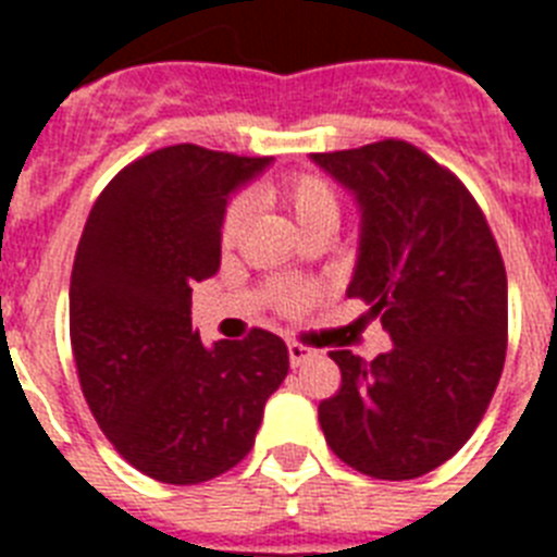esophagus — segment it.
Wrapping results in <instances>:
<instances>
[{
    "label": "esophagus",
    "mask_w": 557,
    "mask_h": 557,
    "mask_svg": "<svg viewBox=\"0 0 557 557\" xmlns=\"http://www.w3.org/2000/svg\"><path fill=\"white\" fill-rule=\"evenodd\" d=\"M287 351H289V366H293V368L304 366L307 359L314 357V348L304 346V343H295V339L287 346Z\"/></svg>",
    "instance_id": "obj_1"
}]
</instances>
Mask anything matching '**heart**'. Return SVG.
<instances>
[{
    "instance_id": "heart-1",
    "label": "heart",
    "mask_w": 557,
    "mask_h": 557,
    "mask_svg": "<svg viewBox=\"0 0 557 557\" xmlns=\"http://www.w3.org/2000/svg\"><path fill=\"white\" fill-rule=\"evenodd\" d=\"M270 198L278 200L284 209L295 218V223L301 228H309L312 223L323 218H337V198H334L332 186L318 175H293V178L282 181L270 189ZM250 209L243 198H234L223 214V225H220V243L225 250L236 248L248 225ZM284 309H301L309 301V289L304 287H282L278 295Z\"/></svg>"
}]
</instances>
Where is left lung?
Instances as JSON below:
<instances>
[{
	"instance_id": "obj_1",
	"label": "left lung",
	"mask_w": 557,
	"mask_h": 557,
	"mask_svg": "<svg viewBox=\"0 0 557 557\" xmlns=\"http://www.w3.org/2000/svg\"><path fill=\"white\" fill-rule=\"evenodd\" d=\"M312 161L357 198L362 236L348 298H362L393 339L371 362L329 351L343 382L318 421L359 474L416 480L457 455L499 385L508 351L499 245L462 181L410 141Z\"/></svg>"
}]
</instances>
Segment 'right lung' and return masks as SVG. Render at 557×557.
Here are the masks:
<instances>
[{"label":"right lung","instance_id":"add662e5","mask_svg":"<svg viewBox=\"0 0 557 557\" xmlns=\"http://www.w3.org/2000/svg\"><path fill=\"white\" fill-rule=\"evenodd\" d=\"M268 164L161 147L113 175L83 228L69 287L77 379L113 449L152 480L234 469L289 371L273 332L206 348L191 329V284L218 273L228 195Z\"/></svg>","mask_w":557,"mask_h":557}]
</instances>
